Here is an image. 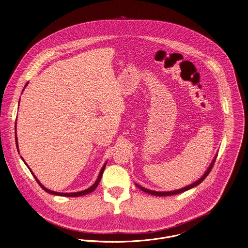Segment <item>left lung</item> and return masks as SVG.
I'll list each match as a JSON object with an SVG mask.
<instances>
[{"label": "left lung", "mask_w": 248, "mask_h": 248, "mask_svg": "<svg viewBox=\"0 0 248 248\" xmlns=\"http://www.w3.org/2000/svg\"><path fill=\"white\" fill-rule=\"evenodd\" d=\"M216 157H217V155L214 156L212 162L210 163L209 167L207 168V170H205V172L203 173V175L201 178H199L198 180L195 181L194 183H192V184H190V185H188V186H186L185 187H182V188H179V189L171 190V191H155V190H151V189L145 188V187H143V186H139V185H137V184H135V185H136V186H137L139 189H141V190H143L144 192H147V193H149V194L155 195V196H170V195H175V194H178V193H182V192H184V191H186V190H188V189H190V188H192V187L198 186L199 184H201V183L206 178V176L208 175V173L210 172V170H211V169H212V167H213V165H214V162H215V160H216Z\"/></svg>", "instance_id": "1"}]
</instances>
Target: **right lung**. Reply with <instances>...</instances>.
<instances>
[{
  "mask_svg": "<svg viewBox=\"0 0 248 248\" xmlns=\"http://www.w3.org/2000/svg\"><path fill=\"white\" fill-rule=\"evenodd\" d=\"M28 83H26L25 84V86H24V88L26 87V85H27ZM24 90V89H23ZM16 124L17 123H15V139H16V146H17V150L19 151V147H18V138H17V133H16ZM23 159V162H24V164L27 166V164L25 163V161L23 160V157H21ZM106 164H107V162H105L104 163V165L102 166V168H101V170H100V172H99V174H98V176H97V179L96 181L93 183V185H92L90 187H88L87 189H85V190H81V191H78V192H70V193H63V192H57V191H53V190H50V189H48V188H46L44 185H42V183L40 182V181L38 180V178L35 176V174L32 172V170H31V169L27 166V168L29 169V170L31 171V173H32V175L34 176V178L36 179V181L38 182V184L41 186V187L45 190L46 192H48V193H50V194H54V195H58V196H65V197H79V196H83V195H86V194H88V193H91L92 191H93L94 189H95V187L98 186V184H99V182L101 180V177H102V174H103V171H104V170H105V167H106Z\"/></svg>",
  "mask_w": 248,
  "mask_h": 248,
  "instance_id": "add662e5",
  "label": "right lung"
}]
</instances>
